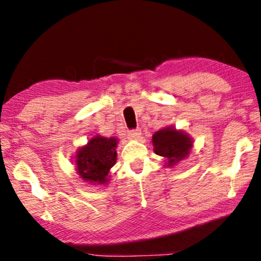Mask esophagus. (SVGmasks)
<instances>
[{
	"instance_id": "1",
	"label": "esophagus",
	"mask_w": 261,
	"mask_h": 261,
	"mask_svg": "<svg viewBox=\"0 0 261 261\" xmlns=\"http://www.w3.org/2000/svg\"><path fill=\"white\" fill-rule=\"evenodd\" d=\"M128 138L130 140H138V138L141 137V130L140 128H136V130H131L128 131Z\"/></svg>"
}]
</instances>
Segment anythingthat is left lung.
<instances>
[{"label": "left lung", "instance_id": "left-lung-1", "mask_svg": "<svg viewBox=\"0 0 261 261\" xmlns=\"http://www.w3.org/2000/svg\"><path fill=\"white\" fill-rule=\"evenodd\" d=\"M152 145L156 155L167 160L166 165L173 167L187 158L193 142L186 133L167 126L152 135Z\"/></svg>", "mask_w": 261, "mask_h": 261}]
</instances>
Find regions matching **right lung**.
<instances>
[{"instance_id": "1", "label": "right lung", "mask_w": 261, "mask_h": 261, "mask_svg": "<svg viewBox=\"0 0 261 261\" xmlns=\"http://www.w3.org/2000/svg\"><path fill=\"white\" fill-rule=\"evenodd\" d=\"M117 144L116 137L107 138L96 135L86 145L79 148L75 162L80 178L93 185L109 182L110 169L117 161Z\"/></svg>"}]
</instances>
